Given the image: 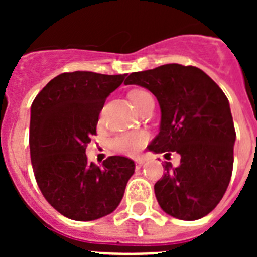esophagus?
I'll use <instances>...</instances> for the list:
<instances>
[{"label":"esophagus","instance_id":"34e87169","mask_svg":"<svg viewBox=\"0 0 257 257\" xmlns=\"http://www.w3.org/2000/svg\"><path fill=\"white\" fill-rule=\"evenodd\" d=\"M135 165H136V169H140V167L144 165V160H143V158H136Z\"/></svg>","mask_w":257,"mask_h":257}]
</instances>
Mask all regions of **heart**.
<instances>
[{
  "mask_svg": "<svg viewBox=\"0 0 257 257\" xmlns=\"http://www.w3.org/2000/svg\"><path fill=\"white\" fill-rule=\"evenodd\" d=\"M128 96L134 106L139 110L143 101L151 95L144 90H133ZM148 139L149 136L145 131H128V133H122L115 136L112 142V147L118 153L126 154V156H136L147 144Z\"/></svg>",
  "mask_w": 257,
  "mask_h": 257,
  "instance_id": "b5f03b06",
  "label": "heart"
}]
</instances>
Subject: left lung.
I'll return each mask as SVG.
<instances>
[{"label": "left lung", "mask_w": 257, "mask_h": 257, "mask_svg": "<svg viewBox=\"0 0 257 257\" xmlns=\"http://www.w3.org/2000/svg\"><path fill=\"white\" fill-rule=\"evenodd\" d=\"M124 83L148 88L160 103V134L149 151L181 157L178 167L166 162L154 185L161 208L188 221L206 216L225 194L233 171L235 130L228 97L192 65L134 72Z\"/></svg>", "instance_id": "8db88e82"}]
</instances>
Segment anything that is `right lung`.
Returning <instances> with one entry per match:
<instances>
[{"mask_svg": "<svg viewBox=\"0 0 257 257\" xmlns=\"http://www.w3.org/2000/svg\"><path fill=\"white\" fill-rule=\"evenodd\" d=\"M126 76L61 73L32 103L29 148L36 181L46 201L68 219L91 221L113 212L135 171L126 157H108L101 167L86 157L106 97Z\"/></svg>", "mask_w": 257, "mask_h": 257, "instance_id": "1", "label": "right lung"}]
</instances>
